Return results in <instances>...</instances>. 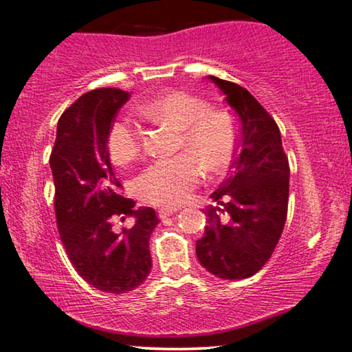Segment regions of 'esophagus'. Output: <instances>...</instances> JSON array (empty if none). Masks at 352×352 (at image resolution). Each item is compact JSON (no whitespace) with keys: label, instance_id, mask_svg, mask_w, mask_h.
<instances>
[{"label":"esophagus","instance_id":"1","mask_svg":"<svg viewBox=\"0 0 352 352\" xmlns=\"http://www.w3.org/2000/svg\"><path fill=\"white\" fill-rule=\"evenodd\" d=\"M176 212H177L176 207H162V209L159 210V218L160 220H164V218H166V217L175 215Z\"/></svg>","mask_w":352,"mask_h":352}]
</instances>
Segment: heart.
Wrapping results in <instances>:
<instances>
[{
	"label": "heart",
	"instance_id": "obj_1",
	"mask_svg": "<svg viewBox=\"0 0 352 352\" xmlns=\"http://www.w3.org/2000/svg\"><path fill=\"white\" fill-rule=\"evenodd\" d=\"M146 117L165 120L181 129V148H190L204 159L207 168L218 171L229 164L239 142V124L226 109L209 111L207 101L186 91H164L140 106ZM107 149L113 164L124 165L140 153V131L128 115L111 124ZM203 177V164L195 154L160 157L137 177L135 187L143 199L157 206L186 201Z\"/></svg>",
	"mask_w": 352,
	"mask_h": 352
}]
</instances>
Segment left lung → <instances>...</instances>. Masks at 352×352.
I'll return each mask as SVG.
<instances>
[{
    "instance_id": "obj_1",
    "label": "left lung",
    "mask_w": 352,
    "mask_h": 352,
    "mask_svg": "<svg viewBox=\"0 0 352 352\" xmlns=\"http://www.w3.org/2000/svg\"><path fill=\"white\" fill-rule=\"evenodd\" d=\"M240 122V154L230 175L212 193L220 207L206 212L207 226L197 241L199 263L217 278L246 279L256 274L280 239L289 207V159L278 124L254 96L239 84L209 76ZM218 211H226L221 222Z\"/></svg>"
}]
</instances>
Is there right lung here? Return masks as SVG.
<instances>
[{
    "label": "right lung",
    "instance_id": "right-lung-1",
    "mask_svg": "<svg viewBox=\"0 0 352 352\" xmlns=\"http://www.w3.org/2000/svg\"><path fill=\"white\" fill-rule=\"evenodd\" d=\"M120 89H96L78 98L57 123L50 166L62 245L78 274L106 293H128L151 273L149 237L159 218L122 193L107 149L115 115L129 100ZM132 216L131 228L115 223Z\"/></svg>",
    "mask_w": 352,
    "mask_h": 352
}]
</instances>
